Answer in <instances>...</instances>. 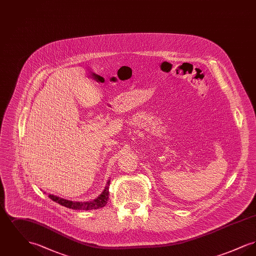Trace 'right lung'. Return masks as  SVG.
<instances>
[{
	"instance_id": "right-lung-1",
	"label": "right lung",
	"mask_w": 256,
	"mask_h": 256,
	"mask_svg": "<svg viewBox=\"0 0 256 256\" xmlns=\"http://www.w3.org/2000/svg\"><path fill=\"white\" fill-rule=\"evenodd\" d=\"M110 180H108L106 185L104 189V191L98 196L96 198L92 200H87V202H74V200H65L62 198L60 196L56 195H50L49 194L50 198L58 204H60V206L67 207V208H71L74 210H92V209H98L108 204V200L110 198Z\"/></svg>"
}]
</instances>
